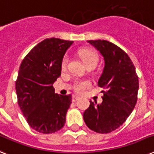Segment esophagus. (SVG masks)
Masks as SVG:
<instances>
[{
  "label": "esophagus",
  "mask_w": 154,
  "mask_h": 154,
  "mask_svg": "<svg viewBox=\"0 0 154 154\" xmlns=\"http://www.w3.org/2000/svg\"><path fill=\"white\" fill-rule=\"evenodd\" d=\"M79 99H80L79 97L75 96V95H73V96H72V101H78Z\"/></svg>",
  "instance_id": "esophagus-1"
}]
</instances>
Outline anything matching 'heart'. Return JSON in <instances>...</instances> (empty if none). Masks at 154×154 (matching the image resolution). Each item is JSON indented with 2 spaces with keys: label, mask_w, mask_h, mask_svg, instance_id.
Instances as JSON below:
<instances>
[{
  "label": "heart",
  "mask_w": 154,
  "mask_h": 154,
  "mask_svg": "<svg viewBox=\"0 0 154 154\" xmlns=\"http://www.w3.org/2000/svg\"><path fill=\"white\" fill-rule=\"evenodd\" d=\"M80 57L82 58L84 63L87 65L90 64H97L99 60L98 54L94 49H82L78 51ZM69 61V57L67 55L63 57L61 60V68L65 69ZM90 85V82L89 81H78L75 83L74 89L77 93H82L84 92L87 88H89Z\"/></svg>",
  "instance_id": "obj_1"
}]
</instances>
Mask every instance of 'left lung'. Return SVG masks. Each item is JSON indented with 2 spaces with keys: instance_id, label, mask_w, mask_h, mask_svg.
<instances>
[{
  "instance_id": "8db88e82",
  "label": "left lung",
  "mask_w": 154,
  "mask_h": 154,
  "mask_svg": "<svg viewBox=\"0 0 154 154\" xmlns=\"http://www.w3.org/2000/svg\"><path fill=\"white\" fill-rule=\"evenodd\" d=\"M102 54L105 67L98 81L103 90V101H90L83 117L88 128L99 134H108L119 128L134 110L139 88L135 67L125 52L105 40H90Z\"/></svg>"
}]
</instances>
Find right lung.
<instances>
[{"instance_id":"right-lung-1","label":"right lung","mask_w":154,"mask_h":154,"mask_svg":"<svg viewBox=\"0 0 154 154\" xmlns=\"http://www.w3.org/2000/svg\"><path fill=\"white\" fill-rule=\"evenodd\" d=\"M72 41L48 38L25 56L20 65L16 92L17 102L29 126L53 134L65 123L71 95L55 94L53 84L60 76L61 60Z\"/></svg>"}]
</instances>
